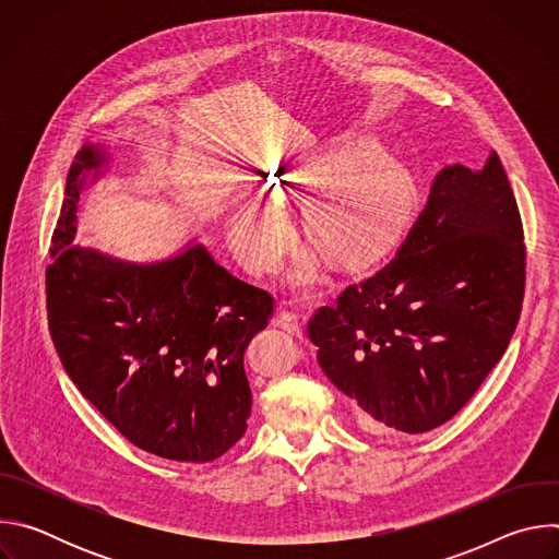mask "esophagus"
<instances>
[{"mask_svg": "<svg viewBox=\"0 0 559 559\" xmlns=\"http://www.w3.org/2000/svg\"><path fill=\"white\" fill-rule=\"evenodd\" d=\"M274 325L285 330L287 334L292 336H300L302 334V323H300V316L294 313V311H287V309H281L274 318Z\"/></svg>", "mask_w": 559, "mask_h": 559, "instance_id": "1", "label": "esophagus"}]
</instances>
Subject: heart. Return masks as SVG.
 Listing matches in <instances>:
<instances>
[{
  "label": "heart",
  "mask_w": 559,
  "mask_h": 559,
  "mask_svg": "<svg viewBox=\"0 0 559 559\" xmlns=\"http://www.w3.org/2000/svg\"><path fill=\"white\" fill-rule=\"evenodd\" d=\"M373 147L358 145L318 158L285 175L278 199L309 202L302 207V229L309 241L336 265H360L382 252L405 229L416 207V183L405 166L378 158L367 167ZM229 241L250 270L272 274L292 246L285 210L259 197L246 199L229 221ZM316 252H305L292 281L309 285L318 276Z\"/></svg>",
  "instance_id": "1"
}]
</instances>
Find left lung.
<instances>
[{
    "instance_id": "1",
    "label": "left lung",
    "mask_w": 559,
    "mask_h": 559,
    "mask_svg": "<svg viewBox=\"0 0 559 559\" xmlns=\"http://www.w3.org/2000/svg\"><path fill=\"white\" fill-rule=\"evenodd\" d=\"M524 231L496 152L440 170L403 248L307 325L325 376L367 429L425 433L498 365L524 298Z\"/></svg>"
}]
</instances>
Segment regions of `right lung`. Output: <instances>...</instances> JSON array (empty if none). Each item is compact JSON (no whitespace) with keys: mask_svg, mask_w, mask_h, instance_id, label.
Masks as SVG:
<instances>
[{"mask_svg":"<svg viewBox=\"0 0 559 559\" xmlns=\"http://www.w3.org/2000/svg\"><path fill=\"white\" fill-rule=\"evenodd\" d=\"M108 164L106 145L86 143L68 170L46 270L55 349L76 389L132 444L212 462L248 429L243 354L267 328L274 298L231 276L201 243L156 263L72 243L79 197Z\"/></svg>","mask_w":559,"mask_h":559,"instance_id":"add662e5","label":"right lung"}]
</instances>
